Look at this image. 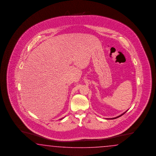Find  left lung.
<instances>
[{"mask_svg": "<svg viewBox=\"0 0 156 156\" xmlns=\"http://www.w3.org/2000/svg\"><path fill=\"white\" fill-rule=\"evenodd\" d=\"M129 110V109H128ZM128 110H127L126 112H125L121 114V115H118V116H117V117H114V118H106V119H116V118H118V117H121V116H122V115H123L126 112H128Z\"/></svg>", "mask_w": 156, "mask_h": 156, "instance_id": "obj_1", "label": "left lung"}]
</instances>
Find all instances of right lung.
I'll return each instance as SVG.
<instances>
[{"label": "right lung", "instance_id": "add662e5", "mask_svg": "<svg viewBox=\"0 0 156 156\" xmlns=\"http://www.w3.org/2000/svg\"><path fill=\"white\" fill-rule=\"evenodd\" d=\"M63 118H62L61 119H60V120H61V119H63Z\"/></svg>", "mask_w": 156, "mask_h": 156}]
</instances>
